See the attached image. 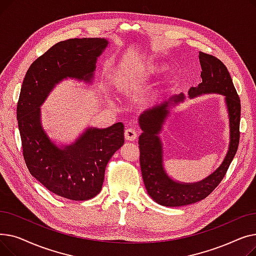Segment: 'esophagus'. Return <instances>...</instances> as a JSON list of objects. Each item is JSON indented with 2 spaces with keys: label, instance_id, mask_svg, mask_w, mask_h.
I'll use <instances>...</instances> for the list:
<instances>
[{
  "label": "esophagus",
  "instance_id": "1",
  "mask_svg": "<svg viewBox=\"0 0 256 256\" xmlns=\"http://www.w3.org/2000/svg\"><path fill=\"white\" fill-rule=\"evenodd\" d=\"M124 137L128 141H136L138 138V132L135 128H128L124 132Z\"/></svg>",
  "mask_w": 256,
  "mask_h": 256
}]
</instances>
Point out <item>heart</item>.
Segmentation results:
<instances>
[{"label":"heart","instance_id":"obj_1","mask_svg":"<svg viewBox=\"0 0 256 256\" xmlns=\"http://www.w3.org/2000/svg\"><path fill=\"white\" fill-rule=\"evenodd\" d=\"M156 70H158L156 67H150V68L144 70V74H145V76H147L148 74H152L156 72ZM136 86H137L136 80L134 78H128L124 80V82H122V84L120 85V88L122 91H130V90L135 88Z\"/></svg>","mask_w":256,"mask_h":256}]
</instances>
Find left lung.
<instances>
[{
  "label": "left lung",
  "instance_id": "1",
  "mask_svg": "<svg viewBox=\"0 0 256 256\" xmlns=\"http://www.w3.org/2000/svg\"><path fill=\"white\" fill-rule=\"evenodd\" d=\"M199 61L202 70V82L197 87H191L188 94L191 98L204 93H219L225 96L230 115V148L220 167L204 180L193 184L173 180L167 176L163 167V147L158 134L162 130L171 108L184 102V93L173 96L143 112L139 117V124L143 130L139 137L142 178L147 193L156 202L165 206L191 204L208 197L225 176L238 147L240 100L232 76L223 62L214 56L199 52Z\"/></svg>",
  "mask_w": 256,
  "mask_h": 256
}]
</instances>
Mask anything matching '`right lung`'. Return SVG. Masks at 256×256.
I'll return each mask as SVG.
<instances>
[{"mask_svg": "<svg viewBox=\"0 0 256 256\" xmlns=\"http://www.w3.org/2000/svg\"><path fill=\"white\" fill-rule=\"evenodd\" d=\"M108 44L104 38L56 44L31 64L20 89L16 117L26 165L48 191L70 200H88L100 192L106 164L124 143V126L88 128L74 143L59 147L42 126L40 106L64 78L91 82Z\"/></svg>", "mask_w": 256, "mask_h": 256, "instance_id": "add662e5", "label": "right lung"}]
</instances>
